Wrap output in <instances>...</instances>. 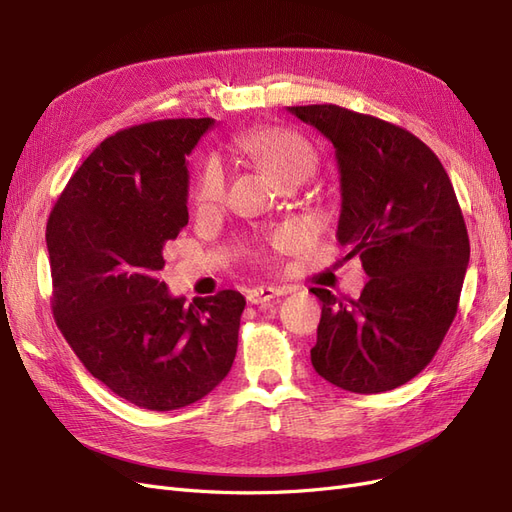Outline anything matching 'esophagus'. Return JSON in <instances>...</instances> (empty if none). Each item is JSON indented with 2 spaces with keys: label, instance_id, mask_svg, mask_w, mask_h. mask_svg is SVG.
Wrapping results in <instances>:
<instances>
[{
  "label": "esophagus",
  "instance_id": "esophagus-1",
  "mask_svg": "<svg viewBox=\"0 0 512 512\" xmlns=\"http://www.w3.org/2000/svg\"><path fill=\"white\" fill-rule=\"evenodd\" d=\"M286 292L288 290L280 288V286H258V288L247 290V301H250L252 305H260V303H267V301L280 297V294H286Z\"/></svg>",
  "mask_w": 512,
  "mask_h": 512
}]
</instances>
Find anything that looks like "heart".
I'll list each match as a JSON object with an SVG mask.
<instances>
[{
    "mask_svg": "<svg viewBox=\"0 0 512 512\" xmlns=\"http://www.w3.org/2000/svg\"><path fill=\"white\" fill-rule=\"evenodd\" d=\"M235 147L267 170L271 177L286 183L294 177H307L316 166V153L299 132L288 128H254L235 136ZM226 179L218 162H207L198 170L194 181V205L200 211L215 209L224 198ZM290 241V232L280 230L271 237L273 247H282Z\"/></svg>",
    "mask_w": 512,
    "mask_h": 512,
    "instance_id": "b5f03b06",
    "label": "heart"
}]
</instances>
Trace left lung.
Returning <instances> with one entry per match:
<instances>
[{
    "label": "left lung",
    "instance_id": "left-lung-1",
    "mask_svg": "<svg viewBox=\"0 0 512 512\" xmlns=\"http://www.w3.org/2000/svg\"><path fill=\"white\" fill-rule=\"evenodd\" d=\"M335 147L337 239L369 275L359 299L322 301L312 365L352 393L406 384L431 363L457 314L470 239L442 162L421 138L335 104L288 106Z\"/></svg>",
    "mask_w": 512,
    "mask_h": 512
}]
</instances>
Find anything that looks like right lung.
Returning a JSON list of instances; mask_svg holds the SVG:
<instances>
[{
	"mask_svg": "<svg viewBox=\"0 0 512 512\" xmlns=\"http://www.w3.org/2000/svg\"><path fill=\"white\" fill-rule=\"evenodd\" d=\"M211 126L162 119L104 138L46 222L59 331L91 376L145 410L203 399L237 354L241 292L185 305L158 277L188 224L185 156Z\"/></svg>",
	"mask_w": 512,
	"mask_h": 512,
	"instance_id": "obj_1",
	"label": "right lung"
}]
</instances>
